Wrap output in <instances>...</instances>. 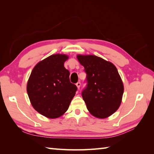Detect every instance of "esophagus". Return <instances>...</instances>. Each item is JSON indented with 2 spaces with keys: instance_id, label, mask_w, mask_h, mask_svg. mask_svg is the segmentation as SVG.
<instances>
[{
  "instance_id": "34e87169",
  "label": "esophagus",
  "mask_w": 154,
  "mask_h": 154,
  "mask_svg": "<svg viewBox=\"0 0 154 154\" xmlns=\"http://www.w3.org/2000/svg\"><path fill=\"white\" fill-rule=\"evenodd\" d=\"M76 86H77V89H79V88H80V87H81V83H80V82L77 83H76Z\"/></svg>"
}]
</instances>
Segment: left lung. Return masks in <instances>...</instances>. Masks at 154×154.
<instances>
[{
	"mask_svg": "<svg viewBox=\"0 0 154 154\" xmlns=\"http://www.w3.org/2000/svg\"><path fill=\"white\" fill-rule=\"evenodd\" d=\"M87 73V87L82 92L89 112L98 119H106L119 109L124 85L112 63L94 55H77Z\"/></svg>",
	"mask_w": 154,
	"mask_h": 154,
	"instance_id": "1",
	"label": "left lung"
}]
</instances>
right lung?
<instances>
[{"instance_id":"obj_1","label":"right lung","mask_w":154,"mask_h":154,"mask_svg":"<svg viewBox=\"0 0 154 154\" xmlns=\"http://www.w3.org/2000/svg\"><path fill=\"white\" fill-rule=\"evenodd\" d=\"M65 54H53L35 65L26 90L30 103L38 112L48 119H57L67 110L77 91L64 67Z\"/></svg>"}]
</instances>
